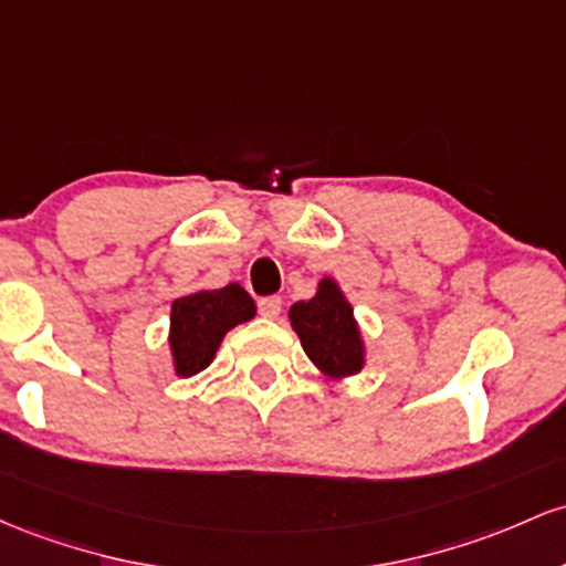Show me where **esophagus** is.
Masks as SVG:
<instances>
[{
  "label": "esophagus",
  "instance_id": "esophagus-1",
  "mask_svg": "<svg viewBox=\"0 0 566 566\" xmlns=\"http://www.w3.org/2000/svg\"><path fill=\"white\" fill-rule=\"evenodd\" d=\"M281 310H283L281 296H262V300H259V315L277 317L281 315Z\"/></svg>",
  "mask_w": 566,
  "mask_h": 566
}]
</instances>
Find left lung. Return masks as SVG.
Wrapping results in <instances>:
<instances>
[{"instance_id":"1","label":"left lung","mask_w":566,"mask_h":566,"mask_svg":"<svg viewBox=\"0 0 566 566\" xmlns=\"http://www.w3.org/2000/svg\"><path fill=\"white\" fill-rule=\"evenodd\" d=\"M291 326L300 334L304 353L328 377H350L364 366V345L353 307L334 281H321L310 302L291 307Z\"/></svg>"}]
</instances>
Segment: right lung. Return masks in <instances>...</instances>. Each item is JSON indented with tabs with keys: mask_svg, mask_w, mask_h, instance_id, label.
<instances>
[{
	"mask_svg": "<svg viewBox=\"0 0 566 566\" xmlns=\"http://www.w3.org/2000/svg\"><path fill=\"white\" fill-rule=\"evenodd\" d=\"M256 304L238 283L181 296L170 310V350L179 377H195L213 360L221 339L238 323L251 321Z\"/></svg>",
	"mask_w": 566,
	"mask_h": 566,
	"instance_id": "obj_1",
	"label": "right lung"
}]
</instances>
